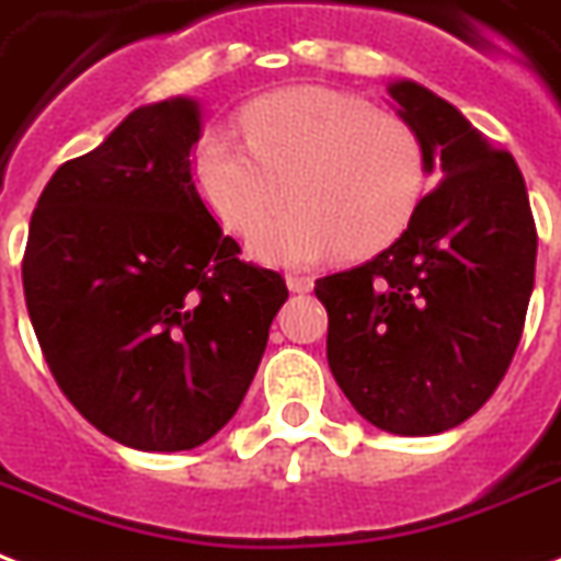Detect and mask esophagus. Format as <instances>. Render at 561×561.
<instances>
[{
	"label": "esophagus",
	"mask_w": 561,
	"mask_h": 561,
	"mask_svg": "<svg viewBox=\"0 0 561 561\" xmlns=\"http://www.w3.org/2000/svg\"><path fill=\"white\" fill-rule=\"evenodd\" d=\"M285 282H288V288H291L294 294L312 291V285H314L312 276H302V273H288V276H285Z\"/></svg>",
	"instance_id": "1"
}]
</instances>
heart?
<instances>
[{"label":"heart","instance_id":"b5f03b06","mask_svg":"<svg viewBox=\"0 0 561 561\" xmlns=\"http://www.w3.org/2000/svg\"><path fill=\"white\" fill-rule=\"evenodd\" d=\"M247 142L207 130L193 175L231 231H249L284 190L293 205L252 231V252L273 264H312L333 252L365 255L410 226L428 190V145L398 115L351 91L300 85L243 110Z\"/></svg>","mask_w":561,"mask_h":561}]
</instances>
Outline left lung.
Listing matches in <instances>:
<instances>
[{"instance_id": "obj_1", "label": "left lung", "mask_w": 561, "mask_h": 561, "mask_svg": "<svg viewBox=\"0 0 561 561\" xmlns=\"http://www.w3.org/2000/svg\"><path fill=\"white\" fill-rule=\"evenodd\" d=\"M389 98L422 133L439 184L392 247L318 279L314 294L330 314V371L356 413L428 437L467 422L508 371L538 231L512 153L416 82H392Z\"/></svg>"}]
</instances>
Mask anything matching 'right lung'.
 <instances>
[{"mask_svg": "<svg viewBox=\"0 0 561 561\" xmlns=\"http://www.w3.org/2000/svg\"><path fill=\"white\" fill-rule=\"evenodd\" d=\"M190 98L130 112L37 198L23 291L73 408L130 449L184 451L234 416L288 300L205 207Z\"/></svg>", "mask_w": 561, "mask_h": 561, "instance_id": "1", "label": "right lung"}]
</instances>
